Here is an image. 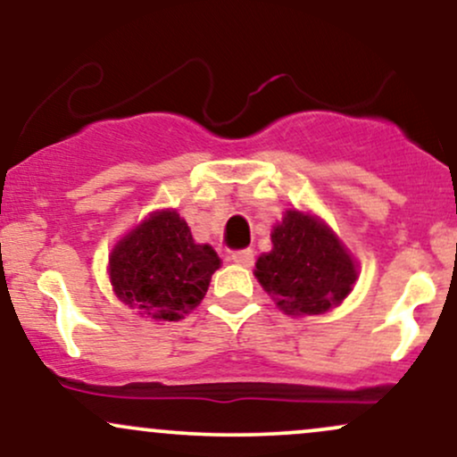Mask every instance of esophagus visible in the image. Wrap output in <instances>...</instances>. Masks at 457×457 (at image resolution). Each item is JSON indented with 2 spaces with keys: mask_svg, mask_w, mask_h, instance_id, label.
<instances>
[{
  "mask_svg": "<svg viewBox=\"0 0 457 457\" xmlns=\"http://www.w3.org/2000/svg\"><path fill=\"white\" fill-rule=\"evenodd\" d=\"M232 260L238 266H245V269H249V266L253 264V249H238V251H234Z\"/></svg>",
  "mask_w": 457,
  "mask_h": 457,
  "instance_id": "esophagus-1",
  "label": "esophagus"
}]
</instances>
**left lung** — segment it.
<instances>
[{"label": "left lung", "instance_id": "8db88e82", "mask_svg": "<svg viewBox=\"0 0 457 457\" xmlns=\"http://www.w3.org/2000/svg\"><path fill=\"white\" fill-rule=\"evenodd\" d=\"M255 277L286 313L316 316L348 296L356 264L322 221L287 211L272 229V251L255 264Z\"/></svg>", "mask_w": 457, "mask_h": 457}]
</instances>
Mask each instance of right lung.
<instances>
[{"mask_svg": "<svg viewBox=\"0 0 457 457\" xmlns=\"http://www.w3.org/2000/svg\"><path fill=\"white\" fill-rule=\"evenodd\" d=\"M221 266L211 245H195L176 211L154 212L124 236L109 258L115 295L156 320H180L202 303Z\"/></svg>", "mask_w": 457, "mask_h": 457, "instance_id": "add662e5", "label": "right lung"}]
</instances>
